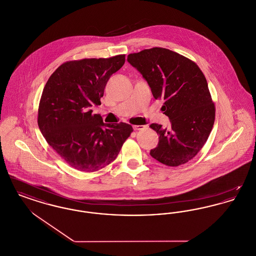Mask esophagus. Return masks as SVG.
Returning a JSON list of instances; mask_svg holds the SVG:
<instances>
[{
  "label": "esophagus",
  "mask_w": 256,
  "mask_h": 256,
  "mask_svg": "<svg viewBox=\"0 0 256 256\" xmlns=\"http://www.w3.org/2000/svg\"><path fill=\"white\" fill-rule=\"evenodd\" d=\"M146 126H143V124H136V126H134V130H144Z\"/></svg>",
  "instance_id": "esophagus-1"
}]
</instances>
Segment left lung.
<instances>
[{"label":"left lung","mask_w":256,"mask_h":256,"mask_svg":"<svg viewBox=\"0 0 256 256\" xmlns=\"http://www.w3.org/2000/svg\"><path fill=\"white\" fill-rule=\"evenodd\" d=\"M128 61L142 74L154 98L164 100L161 110L170 118V128L150 126L159 136L150 156L170 167L187 163L204 146L215 121L204 74L196 62L165 48L130 54Z\"/></svg>","instance_id":"left-lung-1"}]
</instances>
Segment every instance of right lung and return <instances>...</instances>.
Segmentation results:
<instances>
[{
    "label": "right lung",
    "mask_w": 256,
    "mask_h": 256,
    "mask_svg": "<svg viewBox=\"0 0 256 256\" xmlns=\"http://www.w3.org/2000/svg\"><path fill=\"white\" fill-rule=\"evenodd\" d=\"M124 56L66 61L43 89L38 126L50 146L74 169L92 172L104 168L134 132L126 122L104 124L90 110L100 104L110 76L124 65Z\"/></svg>",
    "instance_id": "obj_1"
}]
</instances>
